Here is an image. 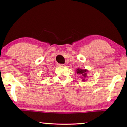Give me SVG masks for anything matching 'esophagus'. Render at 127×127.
<instances>
[{
	"instance_id": "1",
	"label": "esophagus",
	"mask_w": 127,
	"mask_h": 127,
	"mask_svg": "<svg viewBox=\"0 0 127 127\" xmlns=\"http://www.w3.org/2000/svg\"><path fill=\"white\" fill-rule=\"evenodd\" d=\"M65 65L64 64H58L59 66H64Z\"/></svg>"
}]
</instances>
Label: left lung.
Masks as SVG:
<instances>
[{
  "label": "left lung",
  "mask_w": 127,
  "mask_h": 127,
  "mask_svg": "<svg viewBox=\"0 0 127 127\" xmlns=\"http://www.w3.org/2000/svg\"><path fill=\"white\" fill-rule=\"evenodd\" d=\"M76 72L77 74H79L80 76L81 79L82 80V81H86L88 75V70L87 69H81L78 68L76 69Z\"/></svg>",
  "instance_id": "left-lung-1"
}]
</instances>
